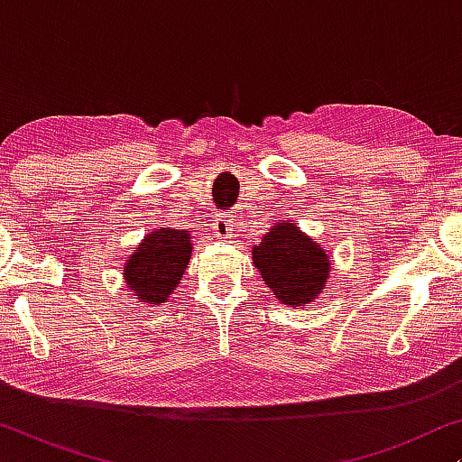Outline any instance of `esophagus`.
<instances>
[{
  "label": "esophagus",
  "instance_id": "obj_1",
  "mask_svg": "<svg viewBox=\"0 0 462 462\" xmlns=\"http://www.w3.org/2000/svg\"><path fill=\"white\" fill-rule=\"evenodd\" d=\"M212 231L214 236H217L218 239H226L233 236V218L229 217H220L212 223Z\"/></svg>",
  "mask_w": 462,
  "mask_h": 462
}]
</instances>
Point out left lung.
<instances>
[{
  "label": "left lung",
  "mask_w": 462,
  "mask_h": 462,
  "mask_svg": "<svg viewBox=\"0 0 462 462\" xmlns=\"http://www.w3.org/2000/svg\"><path fill=\"white\" fill-rule=\"evenodd\" d=\"M252 261L263 282L282 305L302 307L324 292L330 258L294 223H275L252 248Z\"/></svg>",
  "instance_id": "1"
}]
</instances>
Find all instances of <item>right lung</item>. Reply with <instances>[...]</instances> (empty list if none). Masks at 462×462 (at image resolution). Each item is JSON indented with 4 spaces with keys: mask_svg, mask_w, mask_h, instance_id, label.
Masks as SVG:
<instances>
[{
    "mask_svg": "<svg viewBox=\"0 0 462 462\" xmlns=\"http://www.w3.org/2000/svg\"><path fill=\"white\" fill-rule=\"evenodd\" d=\"M191 258V233L160 226L138 244L124 267L125 286L151 307L166 302Z\"/></svg>",
    "mask_w": 462,
    "mask_h": 462,
    "instance_id": "add662e5",
    "label": "right lung"
}]
</instances>
